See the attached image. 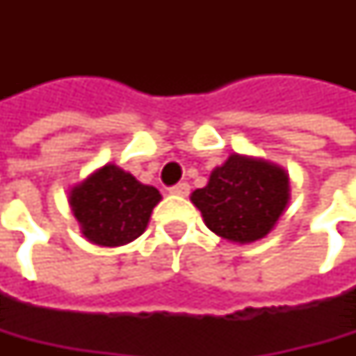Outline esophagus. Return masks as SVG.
I'll list each match as a JSON object with an SVG mask.
<instances>
[{"label":"esophagus","mask_w":356,"mask_h":356,"mask_svg":"<svg viewBox=\"0 0 356 356\" xmlns=\"http://www.w3.org/2000/svg\"><path fill=\"white\" fill-rule=\"evenodd\" d=\"M170 194H174V196H188V194H190V186L186 184V182H180V184L172 186Z\"/></svg>","instance_id":"34e87169"}]
</instances>
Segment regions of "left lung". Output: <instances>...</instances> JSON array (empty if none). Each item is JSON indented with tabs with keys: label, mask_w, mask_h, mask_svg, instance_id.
Masks as SVG:
<instances>
[{
	"label": "left lung",
	"mask_w": 356,
	"mask_h": 356,
	"mask_svg": "<svg viewBox=\"0 0 356 356\" xmlns=\"http://www.w3.org/2000/svg\"><path fill=\"white\" fill-rule=\"evenodd\" d=\"M190 200L216 236L252 243L266 238L287 208L289 176L264 158L229 154Z\"/></svg>",
	"instance_id": "8db88e82"
}]
</instances>
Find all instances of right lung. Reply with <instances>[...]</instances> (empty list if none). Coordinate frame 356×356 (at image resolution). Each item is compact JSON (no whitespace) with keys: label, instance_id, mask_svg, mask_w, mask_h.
<instances>
[{"label":"right lung","instance_id":"right-lung-1","mask_svg":"<svg viewBox=\"0 0 356 356\" xmlns=\"http://www.w3.org/2000/svg\"><path fill=\"white\" fill-rule=\"evenodd\" d=\"M160 200L154 186L138 182L117 164H104L69 192L83 236L103 248H118L143 236Z\"/></svg>","mask_w":356,"mask_h":356}]
</instances>
